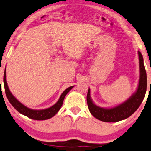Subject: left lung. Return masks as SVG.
<instances>
[{
	"mask_svg": "<svg viewBox=\"0 0 151 151\" xmlns=\"http://www.w3.org/2000/svg\"><path fill=\"white\" fill-rule=\"evenodd\" d=\"M139 61V80L138 87L135 93L126 101L116 107L104 109L94 104L90 98V90L89 88L87 95V102L88 109L92 115L98 120L105 122H116L128 118L137 111L142 104L145 96L147 89V75L143 58L141 53L138 51Z\"/></svg>",
	"mask_w": 151,
	"mask_h": 151,
	"instance_id": "obj_1",
	"label": "left lung"
}]
</instances>
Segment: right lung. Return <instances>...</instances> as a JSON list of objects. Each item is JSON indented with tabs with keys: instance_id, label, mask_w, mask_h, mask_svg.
<instances>
[{
	"instance_id": "add662e5",
	"label": "right lung",
	"mask_w": 151,
	"mask_h": 151,
	"mask_svg": "<svg viewBox=\"0 0 151 151\" xmlns=\"http://www.w3.org/2000/svg\"><path fill=\"white\" fill-rule=\"evenodd\" d=\"M4 88L5 92H6V96H7L8 100L11 104L12 105L13 107L18 111L20 114H23V115L29 117L34 120H45L51 118L53 116H55L57 114V112L59 111L61 107L62 106L63 99H64L65 96H66L68 93L73 88L74 86H71L69 88L64 90L63 93L61 94V97L57 101L55 104L53 105L51 107L48 108L46 109H42V110H34V109H31L25 106L22 103H20L17 98H15L11 93L10 90H9V87H8L7 82H6V70L4 71Z\"/></svg>"
}]
</instances>
